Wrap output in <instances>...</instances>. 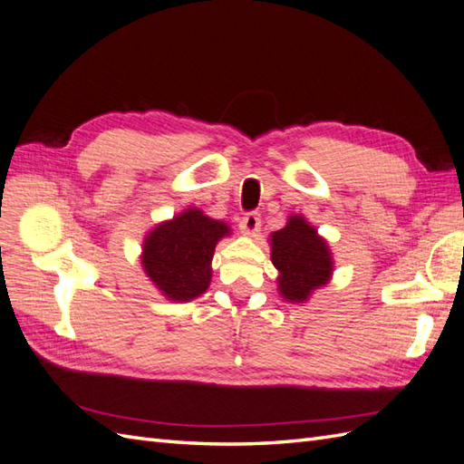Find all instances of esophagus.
I'll list each match as a JSON object with an SVG mask.
<instances>
[{
  "label": "esophagus",
  "instance_id": "1",
  "mask_svg": "<svg viewBox=\"0 0 464 464\" xmlns=\"http://www.w3.org/2000/svg\"><path fill=\"white\" fill-rule=\"evenodd\" d=\"M259 226H262V218H259L257 212H247L240 220V230L247 236H256L259 232Z\"/></svg>",
  "mask_w": 464,
  "mask_h": 464
}]
</instances>
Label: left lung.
Wrapping results in <instances>:
<instances>
[{
    "instance_id": "8db88e82",
    "label": "left lung",
    "mask_w": 464,
    "mask_h": 464,
    "mask_svg": "<svg viewBox=\"0 0 464 464\" xmlns=\"http://www.w3.org/2000/svg\"><path fill=\"white\" fill-rule=\"evenodd\" d=\"M271 262L277 267V289L291 303L307 301L329 284L333 256L317 230L303 217H289L285 228L271 234Z\"/></svg>"
}]
</instances>
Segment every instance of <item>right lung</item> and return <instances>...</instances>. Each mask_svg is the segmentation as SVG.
Masks as SVG:
<instances>
[{
    "mask_svg": "<svg viewBox=\"0 0 464 464\" xmlns=\"http://www.w3.org/2000/svg\"><path fill=\"white\" fill-rule=\"evenodd\" d=\"M228 234V226L198 208H187L173 220L157 224L143 240L141 264L147 277L169 301L185 303L202 295L210 285L214 247Z\"/></svg>",
    "mask_w": 464,
    "mask_h": 464,
    "instance_id": "right-lung-1",
    "label": "right lung"
}]
</instances>
